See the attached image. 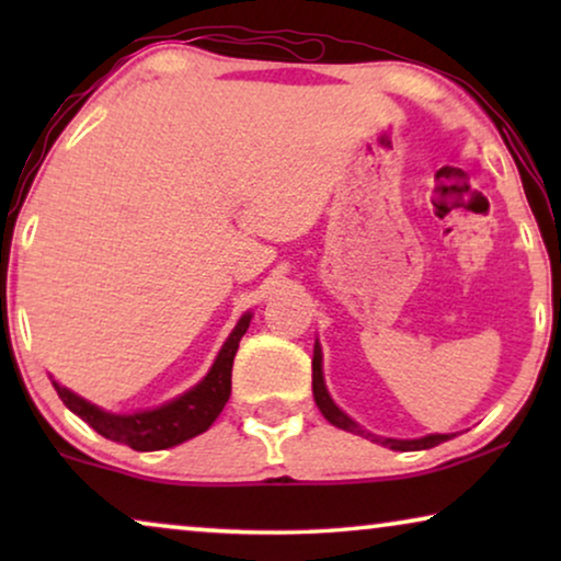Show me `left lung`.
<instances>
[{"mask_svg":"<svg viewBox=\"0 0 561 561\" xmlns=\"http://www.w3.org/2000/svg\"><path fill=\"white\" fill-rule=\"evenodd\" d=\"M311 386H313V401H317L319 411L324 413V419L329 424H334L336 428H344V432H352V434H359L365 436V439H370L375 444H382V447L388 449H396V451H419V449H432L436 444L451 439L455 434H428V436H421V439H386V436H378V434H370L365 432L363 426L355 424L347 413H344L340 405L332 401V396H329V390L324 386V373H321V347H319V340L313 344V363H311Z\"/></svg>","mask_w":561,"mask_h":561,"instance_id":"8db88e82","label":"left lung"}]
</instances>
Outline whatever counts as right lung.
I'll return each instance as SVG.
<instances>
[{
	"label": "right lung",
	"mask_w": 561,
	"mask_h": 561,
	"mask_svg": "<svg viewBox=\"0 0 561 561\" xmlns=\"http://www.w3.org/2000/svg\"><path fill=\"white\" fill-rule=\"evenodd\" d=\"M252 313L248 311L237 321L232 334L221 344L217 359H214L211 370L206 378L194 386L186 393L173 398L152 411H137V413H110L102 411L99 405L83 401L73 390L58 386L53 380V388L58 390L60 401L71 409L76 416L87 421V424L99 432L106 439L122 442L137 451H156L168 449L175 444L194 439V436L204 434L229 401L232 393V363L240 347V340L248 332Z\"/></svg>",
	"instance_id": "add662e5"
}]
</instances>
